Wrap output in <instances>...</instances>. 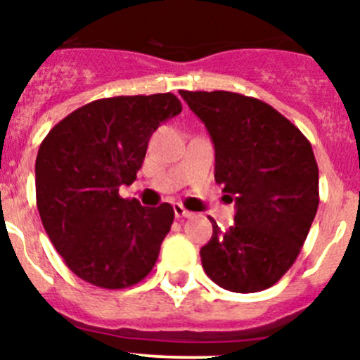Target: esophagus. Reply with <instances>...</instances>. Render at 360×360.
<instances>
[{
  "instance_id": "esophagus-1",
  "label": "esophagus",
  "mask_w": 360,
  "mask_h": 360,
  "mask_svg": "<svg viewBox=\"0 0 360 360\" xmlns=\"http://www.w3.org/2000/svg\"><path fill=\"white\" fill-rule=\"evenodd\" d=\"M173 209H174V216H176V218H191V216H193V212L187 211L182 203H174Z\"/></svg>"
}]
</instances>
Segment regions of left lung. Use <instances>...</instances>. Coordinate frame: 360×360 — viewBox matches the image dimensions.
<instances>
[{
    "label": "left lung",
    "mask_w": 360,
    "mask_h": 360,
    "mask_svg": "<svg viewBox=\"0 0 360 360\" xmlns=\"http://www.w3.org/2000/svg\"><path fill=\"white\" fill-rule=\"evenodd\" d=\"M216 153L214 178L236 202L234 225L200 250L205 274L238 294L272 287L294 265L319 207V169L307 136L259 98L186 91Z\"/></svg>",
    "instance_id": "obj_1"
}]
</instances>
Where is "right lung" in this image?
I'll return each instance as SVG.
<instances>
[{"label": "right lung", "mask_w": 360, "mask_h": 360, "mask_svg": "<svg viewBox=\"0 0 360 360\" xmlns=\"http://www.w3.org/2000/svg\"><path fill=\"white\" fill-rule=\"evenodd\" d=\"M182 111L173 94L98 98L72 111L41 142L36 198L43 227L73 274L128 288L151 272L174 219L169 203L122 198L155 129Z\"/></svg>", "instance_id": "1"}]
</instances>
